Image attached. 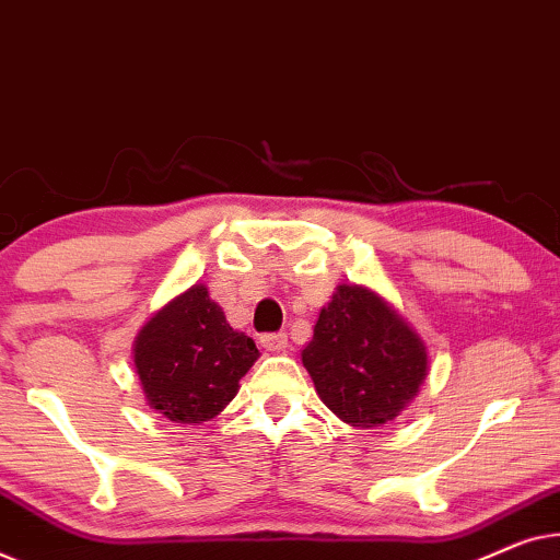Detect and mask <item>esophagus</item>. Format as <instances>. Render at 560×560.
<instances>
[{
    "instance_id": "34e87169",
    "label": "esophagus",
    "mask_w": 560,
    "mask_h": 560,
    "mask_svg": "<svg viewBox=\"0 0 560 560\" xmlns=\"http://www.w3.org/2000/svg\"><path fill=\"white\" fill-rule=\"evenodd\" d=\"M261 345H264V350H269V352H281V350H287L289 340L283 332H269V335H261Z\"/></svg>"
}]
</instances>
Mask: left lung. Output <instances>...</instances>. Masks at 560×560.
Masks as SVG:
<instances>
[{
    "mask_svg": "<svg viewBox=\"0 0 560 560\" xmlns=\"http://www.w3.org/2000/svg\"><path fill=\"white\" fill-rule=\"evenodd\" d=\"M317 396L337 419L375 429L396 419L427 381V345L373 289L340 283L302 350Z\"/></svg>",
    "mask_w": 560,
    "mask_h": 560,
    "instance_id": "left-lung-1",
    "label": "left lung"
}]
</instances>
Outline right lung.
I'll use <instances>...</instances> for the list:
<instances>
[{"label": "right lung", "instance_id": "obj_1", "mask_svg": "<svg viewBox=\"0 0 560 560\" xmlns=\"http://www.w3.org/2000/svg\"><path fill=\"white\" fill-rule=\"evenodd\" d=\"M256 360V342L228 325L205 283L162 306L133 340L147 404L177 423H202L223 411Z\"/></svg>", "mask_w": 560, "mask_h": 560}]
</instances>
